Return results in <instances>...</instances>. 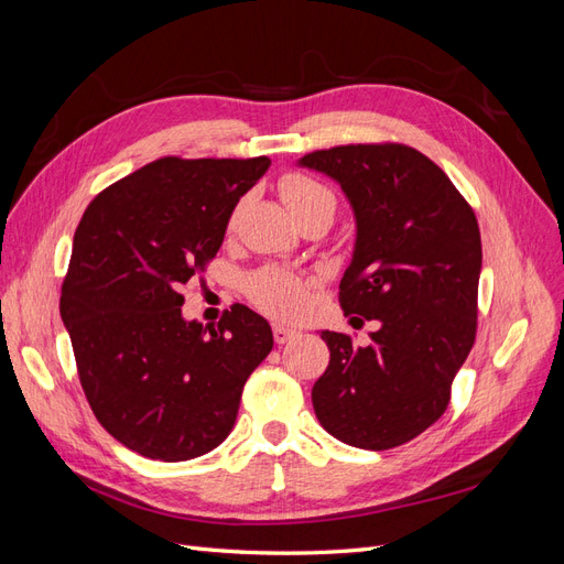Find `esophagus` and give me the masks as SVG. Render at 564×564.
Returning <instances> with one entry per match:
<instances>
[{
  "mask_svg": "<svg viewBox=\"0 0 564 564\" xmlns=\"http://www.w3.org/2000/svg\"><path fill=\"white\" fill-rule=\"evenodd\" d=\"M272 336H275V344H286L289 338L296 336V329L284 327V324H275V327H272Z\"/></svg>",
  "mask_w": 564,
  "mask_h": 564,
  "instance_id": "1",
  "label": "esophagus"
}]
</instances>
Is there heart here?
I'll return each mask as SVG.
<instances>
[{"instance_id": "heart-1", "label": "heart", "mask_w": 564, "mask_h": 564, "mask_svg": "<svg viewBox=\"0 0 564 564\" xmlns=\"http://www.w3.org/2000/svg\"><path fill=\"white\" fill-rule=\"evenodd\" d=\"M280 195L286 204V209L294 218L305 220L311 216H332L336 214V197L327 185H322L313 176L305 174H286L280 181ZM247 292L251 301L263 308L265 313L294 319L305 308H308V286L294 275V272L268 265L259 272H253L247 282Z\"/></svg>"}]
</instances>
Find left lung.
<instances>
[{"instance_id":"1","label":"left lung","mask_w":564,"mask_h":564,"mask_svg":"<svg viewBox=\"0 0 564 564\" xmlns=\"http://www.w3.org/2000/svg\"><path fill=\"white\" fill-rule=\"evenodd\" d=\"M299 164L346 193L357 232L338 301L346 315L379 322L365 348L322 332L329 367L313 386L317 421L350 447H400L445 414L473 348L477 218L447 174L402 143L315 150Z\"/></svg>"}]
</instances>
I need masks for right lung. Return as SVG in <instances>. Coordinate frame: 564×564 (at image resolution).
<instances>
[{"instance_id": "right-lung-1", "label": "right lung", "mask_w": 564, "mask_h": 564, "mask_svg": "<svg viewBox=\"0 0 564 564\" xmlns=\"http://www.w3.org/2000/svg\"><path fill=\"white\" fill-rule=\"evenodd\" d=\"M268 166L162 158L98 193L79 220L61 317L91 412L135 454L174 464L218 447L272 350L270 324L242 303L218 329L181 315V286L214 259Z\"/></svg>"}]
</instances>
